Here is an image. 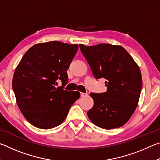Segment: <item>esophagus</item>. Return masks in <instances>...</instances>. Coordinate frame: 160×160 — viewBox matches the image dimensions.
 <instances>
[{
    "mask_svg": "<svg viewBox=\"0 0 160 160\" xmlns=\"http://www.w3.org/2000/svg\"><path fill=\"white\" fill-rule=\"evenodd\" d=\"M87 95H88V94L83 93V92H80V96H81V97H85V96H87Z\"/></svg>",
    "mask_w": 160,
    "mask_h": 160,
    "instance_id": "esophagus-1",
    "label": "esophagus"
}]
</instances>
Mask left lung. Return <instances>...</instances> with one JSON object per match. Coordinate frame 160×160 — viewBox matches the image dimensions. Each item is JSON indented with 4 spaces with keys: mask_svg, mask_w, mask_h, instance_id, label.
<instances>
[{
    "mask_svg": "<svg viewBox=\"0 0 160 160\" xmlns=\"http://www.w3.org/2000/svg\"><path fill=\"white\" fill-rule=\"evenodd\" d=\"M96 79L105 78L107 90L90 93L94 105L88 116L94 125L104 129L123 126L138 104L142 81L139 66L123 47L99 44H79Z\"/></svg>",
    "mask_w": 160,
    "mask_h": 160,
    "instance_id": "1",
    "label": "left lung"
}]
</instances>
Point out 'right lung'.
<instances>
[{"label":"right lung","instance_id":"obj_1","mask_svg":"<svg viewBox=\"0 0 160 160\" xmlns=\"http://www.w3.org/2000/svg\"><path fill=\"white\" fill-rule=\"evenodd\" d=\"M78 50V44L53 41L32 46L24 54L15 70L12 89L19 109L32 126L51 129L60 125L80 98L79 92L63 90ZM58 79L61 87L55 86Z\"/></svg>","mask_w":160,"mask_h":160}]
</instances>
